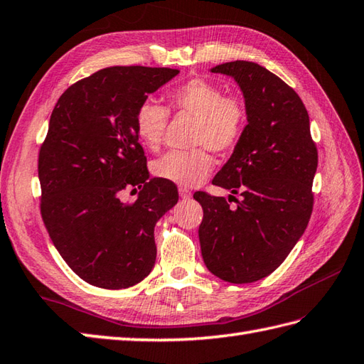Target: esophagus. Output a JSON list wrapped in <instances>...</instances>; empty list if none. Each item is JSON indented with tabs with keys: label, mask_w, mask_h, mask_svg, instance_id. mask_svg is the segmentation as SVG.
I'll return each instance as SVG.
<instances>
[{
	"label": "esophagus",
	"mask_w": 364,
	"mask_h": 364,
	"mask_svg": "<svg viewBox=\"0 0 364 364\" xmlns=\"http://www.w3.org/2000/svg\"><path fill=\"white\" fill-rule=\"evenodd\" d=\"M179 195H181L182 199H190V198H191V191H190L188 188L181 187V188H179Z\"/></svg>",
	"instance_id": "1"
}]
</instances>
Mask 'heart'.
<instances>
[{
  "label": "heart",
  "mask_w": 364,
  "mask_h": 364,
  "mask_svg": "<svg viewBox=\"0 0 364 364\" xmlns=\"http://www.w3.org/2000/svg\"><path fill=\"white\" fill-rule=\"evenodd\" d=\"M168 106L179 115L195 118L191 144L195 149L173 151L152 164V174L182 187H195L212 171L208 154L228 156L238 148L249 124L247 102L240 95H224V88L205 77H191L166 93ZM169 121L168 109L154 100L143 101L135 110V132L151 151L165 141Z\"/></svg>",
  "instance_id": "obj_1"
}]
</instances>
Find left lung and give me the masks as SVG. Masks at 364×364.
Returning <instances> with one entry per match:
<instances>
[{
    "mask_svg": "<svg viewBox=\"0 0 364 364\" xmlns=\"http://www.w3.org/2000/svg\"><path fill=\"white\" fill-rule=\"evenodd\" d=\"M232 76L249 107V124L213 185L228 199L196 191L203 205L199 241L208 271L230 284H250L276 271L302 237L313 212L318 149L302 100L279 76L254 62L212 68ZM230 198H232L230 195Z\"/></svg>",
    "mask_w": 364,
    "mask_h": 364,
    "instance_id": "1",
    "label": "left lung"
}]
</instances>
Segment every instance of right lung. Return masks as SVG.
Masks as SVG:
<instances>
[{"instance_id": "1", "label": "right lung", "mask_w": 364, "mask_h": 364, "mask_svg": "<svg viewBox=\"0 0 364 364\" xmlns=\"http://www.w3.org/2000/svg\"><path fill=\"white\" fill-rule=\"evenodd\" d=\"M179 70L109 67L62 93L38 151L40 213L63 260L87 284L121 289L154 268L156 223L177 204L174 183L149 179L135 110ZM142 190L134 203L119 193Z\"/></svg>"}]
</instances>
